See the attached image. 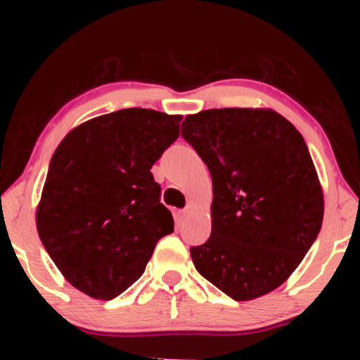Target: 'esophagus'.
I'll return each mask as SVG.
<instances>
[{"mask_svg": "<svg viewBox=\"0 0 360 360\" xmlns=\"http://www.w3.org/2000/svg\"><path fill=\"white\" fill-rule=\"evenodd\" d=\"M191 212H193V205H188L184 210H181L179 214H181V217H183V218H186Z\"/></svg>", "mask_w": 360, "mask_h": 360, "instance_id": "34e87169", "label": "esophagus"}]
</instances>
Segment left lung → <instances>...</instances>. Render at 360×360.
I'll return each mask as SVG.
<instances>
[{
	"mask_svg": "<svg viewBox=\"0 0 360 360\" xmlns=\"http://www.w3.org/2000/svg\"><path fill=\"white\" fill-rule=\"evenodd\" d=\"M181 135L213 181L212 235L191 247L196 271L235 301L274 291L300 266L323 221L307 142L272 110L188 115Z\"/></svg>",
	"mask_w": 360,
	"mask_h": 360,
	"instance_id": "8db88e82",
	"label": "left lung"
}]
</instances>
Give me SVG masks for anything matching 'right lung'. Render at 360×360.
Masks as SVG:
<instances>
[{"mask_svg": "<svg viewBox=\"0 0 360 360\" xmlns=\"http://www.w3.org/2000/svg\"><path fill=\"white\" fill-rule=\"evenodd\" d=\"M181 115L128 108L81 123L49 164L37 230L74 288L113 300L174 232L150 169L179 137Z\"/></svg>", "mask_w": 360, "mask_h": 360, "instance_id": "1", "label": "right lung"}]
</instances>
